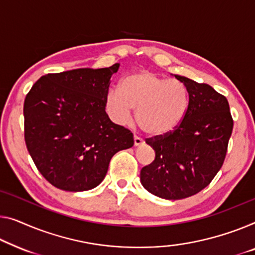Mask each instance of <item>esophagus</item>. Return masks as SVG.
Listing matches in <instances>:
<instances>
[{"instance_id":"obj_1","label":"esophagus","mask_w":255,"mask_h":255,"mask_svg":"<svg viewBox=\"0 0 255 255\" xmlns=\"http://www.w3.org/2000/svg\"><path fill=\"white\" fill-rule=\"evenodd\" d=\"M144 143V140L140 138V137H138V136H134V144L136 146H138V145H140V144H143Z\"/></svg>"}]
</instances>
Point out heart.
<instances>
[{"label":"heart","instance_id":"1","mask_svg":"<svg viewBox=\"0 0 255 255\" xmlns=\"http://www.w3.org/2000/svg\"><path fill=\"white\" fill-rule=\"evenodd\" d=\"M189 105V90L183 82L151 71L127 75L119 90L110 89L105 96L106 112L116 124H127L135 109L138 127L152 136L175 130L187 116Z\"/></svg>","mask_w":255,"mask_h":255}]
</instances>
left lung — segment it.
I'll list each match as a JSON object with an SVG mask.
<instances>
[{
    "label": "left lung",
    "instance_id": "obj_1",
    "mask_svg": "<svg viewBox=\"0 0 255 255\" xmlns=\"http://www.w3.org/2000/svg\"><path fill=\"white\" fill-rule=\"evenodd\" d=\"M189 90L184 120L167 135L146 138L155 158L140 170V183L164 199L188 198L206 188L225 161L234 120L229 103L206 83L175 75Z\"/></svg>",
    "mask_w": 255,
    "mask_h": 255
}]
</instances>
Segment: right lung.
Segmentation results:
<instances>
[{"label":"right lung","mask_w":255,"mask_h":255,"mask_svg":"<svg viewBox=\"0 0 255 255\" xmlns=\"http://www.w3.org/2000/svg\"><path fill=\"white\" fill-rule=\"evenodd\" d=\"M118 68L117 63L45 74L26 95V146L54 187L71 192L94 189L113 155L134 145L132 132L105 112L110 79Z\"/></svg>","instance_id":"add662e5"}]
</instances>
